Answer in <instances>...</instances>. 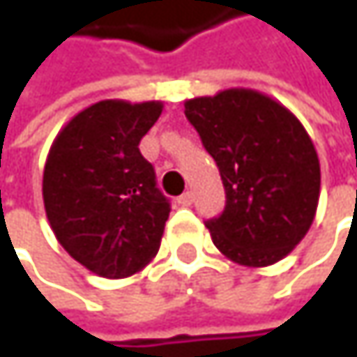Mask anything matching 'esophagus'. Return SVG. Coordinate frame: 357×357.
<instances>
[{"label":"esophagus","mask_w":357,"mask_h":357,"mask_svg":"<svg viewBox=\"0 0 357 357\" xmlns=\"http://www.w3.org/2000/svg\"><path fill=\"white\" fill-rule=\"evenodd\" d=\"M179 206H190L192 204V192H183L178 198Z\"/></svg>","instance_id":"34e87169"}]
</instances>
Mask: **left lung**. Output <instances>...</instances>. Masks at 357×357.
Returning a JSON list of instances; mask_svg holds the SVG:
<instances>
[{"instance_id": "left-lung-1", "label": "left lung", "mask_w": 357, "mask_h": 357, "mask_svg": "<svg viewBox=\"0 0 357 357\" xmlns=\"http://www.w3.org/2000/svg\"><path fill=\"white\" fill-rule=\"evenodd\" d=\"M215 159L225 208L208 219L213 244L244 266L279 262L308 234L321 194V163L300 119L275 99L229 89L183 103Z\"/></svg>"}]
</instances>
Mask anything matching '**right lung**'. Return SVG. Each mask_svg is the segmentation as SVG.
<instances>
[{"instance_id": "1", "label": "right lung", "mask_w": 357, "mask_h": 357, "mask_svg": "<svg viewBox=\"0 0 357 357\" xmlns=\"http://www.w3.org/2000/svg\"><path fill=\"white\" fill-rule=\"evenodd\" d=\"M161 111V101H99L63 126L47 155L49 225L63 250L99 277H130L161 246L172 206L138 149Z\"/></svg>"}]
</instances>
